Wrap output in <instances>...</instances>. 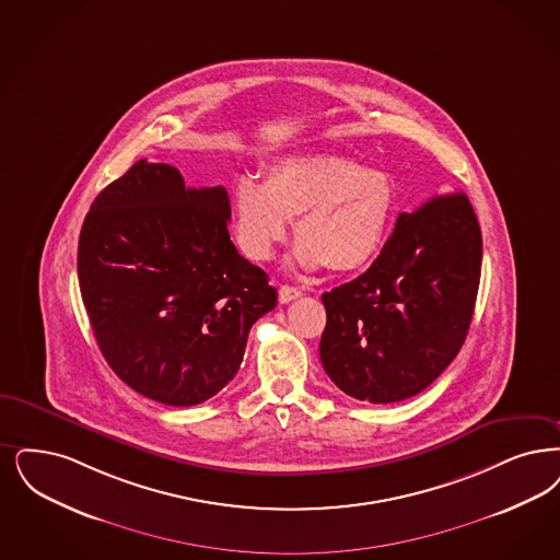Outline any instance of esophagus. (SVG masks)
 Returning <instances> with one entry per match:
<instances>
[{
  "instance_id": "34e87169",
  "label": "esophagus",
  "mask_w": 560,
  "mask_h": 560,
  "mask_svg": "<svg viewBox=\"0 0 560 560\" xmlns=\"http://www.w3.org/2000/svg\"><path fill=\"white\" fill-rule=\"evenodd\" d=\"M300 295H302V290H298V288H293V285H281V288H279V302H281V304H288V302L300 298Z\"/></svg>"
}]
</instances>
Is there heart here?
<instances>
[{
  "mask_svg": "<svg viewBox=\"0 0 560 560\" xmlns=\"http://www.w3.org/2000/svg\"><path fill=\"white\" fill-rule=\"evenodd\" d=\"M396 210L392 179L336 154L288 156L265 183L242 177L233 187L237 244L252 260H269L295 221V262L352 272L369 265Z\"/></svg>",
  "mask_w": 560,
  "mask_h": 560,
  "instance_id": "heart-1",
  "label": "heart"
}]
</instances>
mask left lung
Returning a JSON list of instances; mask_svg holds the SVG:
<instances>
[{"mask_svg":"<svg viewBox=\"0 0 560 560\" xmlns=\"http://www.w3.org/2000/svg\"><path fill=\"white\" fill-rule=\"evenodd\" d=\"M481 254V229L465 194L402 212L377 260L323 293L320 362L329 380L364 402H400L423 392L469 334Z\"/></svg>","mask_w":560,"mask_h":560,"instance_id":"left-lung-1","label":"left lung"}]
</instances>
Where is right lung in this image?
I'll list each match as a JSON object with an SVG mask.
<instances>
[{"label":"right lung","mask_w":560,"mask_h":560,"mask_svg":"<svg viewBox=\"0 0 560 560\" xmlns=\"http://www.w3.org/2000/svg\"><path fill=\"white\" fill-rule=\"evenodd\" d=\"M223 185L194 189L139 160L91 203L77 270L97 346L141 396L194 406L240 371L252 325L277 304L229 237Z\"/></svg>","instance_id":"add662e5"}]
</instances>
